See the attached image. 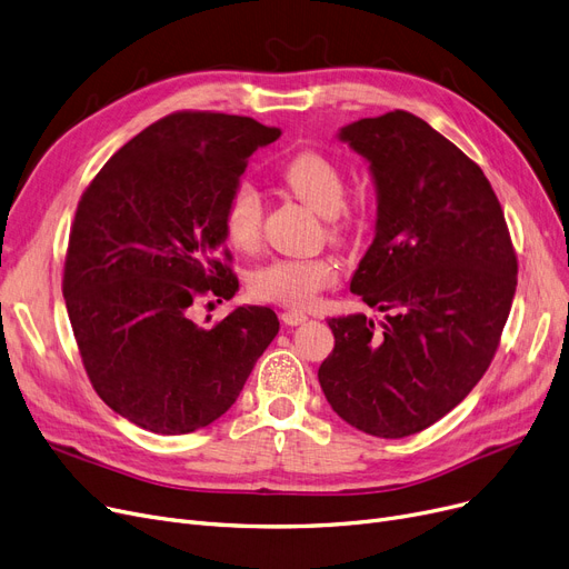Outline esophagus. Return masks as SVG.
<instances>
[{
  "label": "esophagus",
  "instance_id": "obj_1",
  "mask_svg": "<svg viewBox=\"0 0 569 569\" xmlns=\"http://www.w3.org/2000/svg\"><path fill=\"white\" fill-rule=\"evenodd\" d=\"M309 316L305 313V311H298V309H288V311H283L281 313V320L286 326H300V323H305Z\"/></svg>",
  "mask_w": 569,
  "mask_h": 569
}]
</instances>
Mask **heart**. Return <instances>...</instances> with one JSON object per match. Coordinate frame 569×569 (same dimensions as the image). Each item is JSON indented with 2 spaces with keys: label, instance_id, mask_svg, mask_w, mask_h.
Listing matches in <instances>:
<instances>
[{
  "label": "heart",
  "instance_id": "heart-1",
  "mask_svg": "<svg viewBox=\"0 0 569 569\" xmlns=\"http://www.w3.org/2000/svg\"><path fill=\"white\" fill-rule=\"evenodd\" d=\"M286 186L323 216L335 218V232L349 230L356 211L343 204L346 181L339 164L313 148L295 153L281 169ZM220 226L237 251H256L262 239V197L251 181H237L220 213ZM339 279V262L332 256L274 258L249 274V292L260 302L305 309Z\"/></svg>",
  "mask_w": 569,
  "mask_h": 569
}]
</instances>
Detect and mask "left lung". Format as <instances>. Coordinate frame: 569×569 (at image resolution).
Segmentation results:
<instances>
[{
    "instance_id": "8db88e82",
    "label": "left lung",
    "mask_w": 569,
    "mask_h": 569,
    "mask_svg": "<svg viewBox=\"0 0 569 569\" xmlns=\"http://www.w3.org/2000/svg\"><path fill=\"white\" fill-rule=\"evenodd\" d=\"M369 160L377 234L351 290L386 311L330 318L335 349L318 369L346 423L383 439L421 432L460 405L496 358L518 260L481 167L423 118L395 109L341 128Z\"/></svg>"
}]
</instances>
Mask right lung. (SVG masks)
<instances>
[{"label": "right lung", "mask_w": 569, "mask_h": 569, "mask_svg": "<svg viewBox=\"0 0 569 569\" xmlns=\"http://www.w3.org/2000/svg\"><path fill=\"white\" fill-rule=\"evenodd\" d=\"M279 137L246 116L174 111L81 194L62 277L69 323L94 392L143 430L213 423L279 332L267 307H239L209 330L190 316L239 288L220 213L253 151Z\"/></svg>", "instance_id": "add662e5"}]
</instances>
